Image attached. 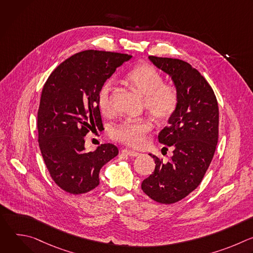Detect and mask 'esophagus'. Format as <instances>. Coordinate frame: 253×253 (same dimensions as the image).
I'll return each instance as SVG.
<instances>
[{
    "mask_svg": "<svg viewBox=\"0 0 253 253\" xmlns=\"http://www.w3.org/2000/svg\"><path fill=\"white\" fill-rule=\"evenodd\" d=\"M121 152H122L123 154L128 155V156H131V157H137V156L140 155V153L135 152V151H132V150H128V149H123Z\"/></svg>",
    "mask_w": 253,
    "mask_h": 253,
    "instance_id": "34e87169",
    "label": "esophagus"
}]
</instances>
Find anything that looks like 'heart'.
<instances>
[{
    "instance_id": "obj_1",
    "label": "heart",
    "mask_w": 253,
    "mask_h": 253,
    "mask_svg": "<svg viewBox=\"0 0 253 253\" xmlns=\"http://www.w3.org/2000/svg\"><path fill=\"white\" fill-rule=\"evenodd\" d=\"M125 80L136 88L144 98L146 110L159 123L168 121L176 112L179 104L177 88L172 84L164 83L163 76L149 64H139L125 74ZM114 84L107 80L99 89L97 105L104 115H111L113 107ZM152 129V123L145 118L126 120L116 125L111 136L114 140L130 147H140L145 141V135Z\"/></svg>"
}]
</instances>
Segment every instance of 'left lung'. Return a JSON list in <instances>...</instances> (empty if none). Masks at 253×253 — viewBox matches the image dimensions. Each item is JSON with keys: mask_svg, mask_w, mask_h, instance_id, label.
<instances>
[{"mask_svg": "<svg viewBox=\"0 0 253 253\" xmlns=\"http://www.w3.org/2000/svg\"><path fill=\"white\" fill-rule=\"evenodd\" d=\"M149 59L171 76L179 104L169 126L158 136L160 143L174 148L173 156L163 163L149 154L156 166L141 188L154 201L172 204L198 187L211 163L218 141V103L205 78L187 62L155 56Z\"/></svg>", "mask_w": 253, "mask_h": 253, "instance_id": "obj_1", "label": "left lung"}]
</instances>
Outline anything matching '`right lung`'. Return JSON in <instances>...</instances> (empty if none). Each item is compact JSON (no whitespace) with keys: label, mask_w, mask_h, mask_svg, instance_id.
<instances>
[{"label":"right lung","mask_w":253,"mask_h":253,"mask_svg":"<svg viewBox=\"0 0 253 253\" xmlns=\"http://www.w3.org/2000/svg\"><path fill=\"white\" fill-rule=\"evenodd\" d=\"M131 55L86 50L61 63L47 79L38 110V141L54 182L70 194L99 185L100 169L118 155L111 143L85 150L84 137L103 127L97 95L116 68Z\"/></svg>","instance_id":"1"}]
</instances>
